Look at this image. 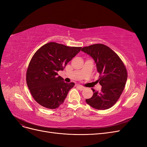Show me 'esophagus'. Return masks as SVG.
I'll use <instances>...</instances> for the list:
<instances>
[{
  "label": "esophagus",
  "instance_id": "esophagus-1",
  "mask_svg": "<svg viewBox=\"0 0 147 147\" xmlns=\"http://www.w3.org/2000/svg\"><path fill=\"white\" fill-rule=\"evenodd\" d=\"M77 87L78 88V89L79 90H84V87H83V86H81V85H77Z\"/></svg>",
  "mask_w": 147,
  "mask_h": 147
}]
</instances>
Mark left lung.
Returning <instances> with one entry per match:
<instances>
[{
  "label": "left lung",
  "instance_id": "left-lung-1",
  "mask_svg": "<svg viewBox=\"0 0 147 147\" xmlns=\"http://www.w3.org/2000/svg\"><path fill=\"white\" fill-rule=\"evenodd\" d=\"M82 51L92 57L99 74L97 82L101 91L92 88L93 95L86 103L97 110L110 109L118 101L127 78L126 67L116 53L104 44H94L83 47Z\"/></svg>",
  "mask_w": 147,
  "mask_h": 147
}]
</instances>
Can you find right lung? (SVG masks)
Here are the masks:
<instances>
[{
	"label": "right lung",
	"instance_id": "right-lung-1",
	"mask_svg": "<svg viewBox=\"0 0 147 147\" xmlns=\"http://www.w3.org/2000/svg\"><path fill=\"white\" fill-rule=\"evenodd\" d=\"M81 49L50 42L35 52L26 72V82L38 104L47 109H55L64 102L75 83H65L57 72L63 70Z\"/></svg>",
	"mask_w": 147,
	"mask_h": 147
}]
</instances>
